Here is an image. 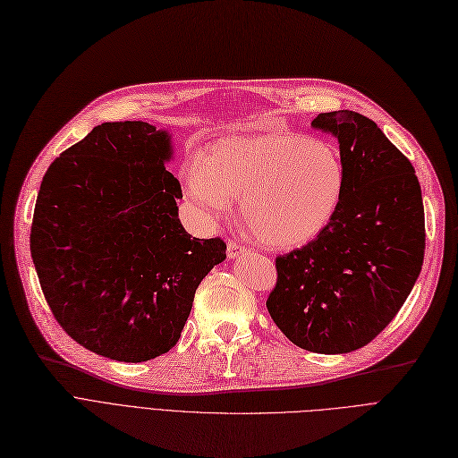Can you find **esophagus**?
<instances>
[{
	"label": "esophagus",
	"instance_id": "obj_1",
	"mask_svg": "<svg viewBox=\"0 0 458 458\" xmlns=\"http://www.w3.org/2000/svg\"><path fill=\"white\" fill-rule=\"evenodd\" d=\"M226 252H228V258H240L242 254H245L247 252V247H243V245H240V243H235V242H228V247H226Z\"/></svg>",
	"mask_w": 458,
	"mask_h": 458
}]
</instances>
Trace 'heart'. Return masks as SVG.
Returning <instances> with one entry per match:
<instances>
[{
  "instance_id": "obj_1",
  "label": "heart",
  "mask_w": 458,
  "mask_h": 458,
  "mask_svg": "<svg viewBox=\"0 0 458 458\" xmlns=\"http://www.w3.org/2000/svg\"><path fill=\"white\" fill-rule=\"evenodd\" d=\"M344 187L339 151L293 132L223 138L185 170L187 196L206 223L240 200L249 233L273 249L314 240L339 209Z\"/></svg>"
}]
</instances>
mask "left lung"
Listing matches in <instances>:
<instances>
[{
    "instance_id": "8db88e82",
    "label": "left lung",
    "mask_w": 458,
    "mask_h": 458,
    "mask_svg": "<svg viewBox=\"0 0 458 458\" xmlns=\"http://www.w3.org/2000/svg\"><path fill=\"white\" fill-rule=\"evenodd\" d=\"M312 127L339 142L344 194L312 242L276 258V286L266 305L295 346L348 353L387 327L421 273V185L372 119L352 110L326 112Z\"/></svg>"
}]
</instances>
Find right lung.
Segmentation results:
<instances>
[{"instance_id": "1", "label": "right lung", "mask_w": 458, "mask_h": 458, "mask_svg": "<svg viewBox=\"0 0 458 458\" xmlns=\"http://www.w3.org/2000/svg\"><path fill=\"white\" fill-rule=\"evenodd\" d=\"M172 134L146 122L97 125L47 170L31 258L57 324L114 361L140 363L180 341L202 278L226 260L177 216L182 185L165 168Z\"/></svg>"}]
</instances>
